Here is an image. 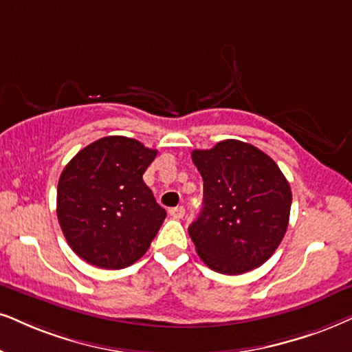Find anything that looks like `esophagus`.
Returning a JSON list of instances; mask_svg holds the SVG:
<instances>
[{
  "label": "esophagus",
  "mask_w": 352,
  "mask_h": 352,
  "mask_svg": "<svg viewBox=\"0 0 352 352\" xmlns=\"http://www.w3.org/2000/svg\"><path fill=\"white\" fill-rule=\"evenodd\" d=\"M170 216L173 217V219H182V217L185 216V208L184 206H177V208H172L170 211Z\"/></svg>",
  "instance_id": "obj_1"
}]
</instances>
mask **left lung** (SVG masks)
Instances as JSON below:
<instances>
[{"mask_svg": "<svg viewBox=\"0 0 352 352\" xmlns=\"http://www.w3.org/2000/svg\"><path fill=\"white\" fill-rule=\"evenodd\" d=\"M203 209L188 234L212 271L242 274L265 263L287 230L291 186L278 164L255 146L226 140L195 149Z\"/></svg>", "mask_w": 352, "mask_h": 352, "instance_id": "1", "label": "left lung"}]
</instances>
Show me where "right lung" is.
Returning <instances> with one entry per match:
<instances>
[{"instance_id": "right-lung-1", "label": "right lung", "mask_w": 352, "mask_h": 352, "mask_svg": "<svg viewBox=\"0 0 352 352\" xmlns=\"http://www.w3.org/2000/svg\"><path fill=\"white\" fill-rule=\"evenodd\" d=\"M157 151L126 136H105L61 172L56 214L66 242L89 265L122 270L148 252L167 212L144 184Z\"/></svg>"}]
</instances>
